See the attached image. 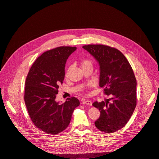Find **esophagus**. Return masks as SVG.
Returning a JSON list of instances; mask_svg holds the SVG:
<instances>
[{"instance_id":"1","label":"esophagus","mask_w":159,"mask_h":159,"mask_svg":"<svg viewBox=\"0 0 159 159\" xmlns=\"http://www.w3.org/2000/svg\"><path fill=\"white\" fill-rule=\"evenodd\" d=\"M83 104H86V105H88V106H92V102L89 100H86V101H83L82 102Z\"/></svg>"}]
</instances>
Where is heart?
<instances>
[{
    "instance_id": "b5f03b06",
    "label": "heart",
    "mask_w": 159,
    "mask_h": 159,
    "mask_svg": "<svg viewBox=\"0 0 159 159\" xmlns=\"http://www.w3.org/2000/svg\"><path fill=\"white\" fill-rule=\"evenodd\" d=\"M81 64H82V67H84V66H89V65L92 66V61L91 60L88 59V58H85V59H83V60L82 61ZM68 71H69V68H68L66 71V76H67V75H68Z\"/></svg>"
}]
</instances>
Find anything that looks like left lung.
<instances>
[{"label": "left lung", "mask_w": 159, "mask_h": 159, "mask_svg": "<svg viewBox=\"0 0 159 159\" xmlns=\"http://www.w3.org/2000/svg\"><path fill=\"white\" fill-rule=\"evenodd\" d=\"M83 48L98 62L99 86L104 88L105 95L112 96L106 102L93 103L101 113L95 125L102 132L113 133L126 125L136 107L135 76L128 61L118 49L103 45H88Z\"/></svg>", "instance_id": "8db88e82"}]
</instances>
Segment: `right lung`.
<instances>
[{
  "label": "right lung",
  "instance_id": "add662e5",
  "mask_svg": "<svg viewBox=\"0 0 159 159\" xmlns=\"http://www.w3.org/2000/svg\"><path fill=\"white\" fill-rule=\"evenodd\" d=\"M76 47L60 46L42 53L34 61L27 76L24 101L31 120L42 131L55 135L66 129L80 102L75 97L64 103L55 101L65 76L68 57Z\"/></svg>",
  "mask_w": 159,
  "mask_h": 159
}]
</instances>
